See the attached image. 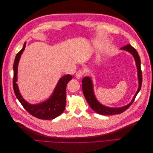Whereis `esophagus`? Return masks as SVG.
Returning <instances> with one entry per match:
<instances>
[{"label":"esophagus","mask_w":153,"mask_h":153,"mask_svg":"<svg viewBox=\"0 0 153 153\" xmlns=\"http://www.w3.org/2000/svg\"><path fill=\"white\" fill-rule=\"evenodd\" d=\"M84 71H82V70H78L76 73V78H77V79H80V78H81L83 76H84Z\"/></svg>","instance_id":"1"}]
</instances>
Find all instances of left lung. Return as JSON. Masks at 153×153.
Here are the masks:
<instances>
[{"label":"left lung","mask_w":153,"mask_h":153,"mask_svg":"<svg viewBox=\"0 0 153 153\" xmlns=\"http://www.w3.org/2000/svg\"><path fill=\"white\" fill-rule=\"evenodd\" d=\"M121 49L128 51L129 52H130L133 55L134 58H135L137 69H138V76L139 87H138L137 93L135 94V96H134V98L130 103L121 108H109L100 104L98 101H97L93 93V90H92V84L91 78L89 77H87V76L84 77L82 81V91H83V92H84V95L88 103H89V105L92 108V109L98 114H100L101 115H114V114H119L124 112V111L126 110L133 103V101H135V99L136 98L137 94L138 93V92L140 91L141 89L142 83V70H141V67H140V59L139 55H138V53L137 52L135 48H134L131 45H127L126 46H124V47H121Z\"/></svg>","instance_id":"8db88e82"}]
</instances>
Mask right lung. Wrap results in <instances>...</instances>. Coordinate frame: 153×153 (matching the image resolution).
Masks as SVG:
<instances>
[{
	"mask_svg": "<svg viewBox=\"0 0 153 153\" xmlns=\"http://www.w3.org/2000/svg\"><path fill=\"white\" fill-rule=\"evenodd\" d=\"M26 43H24V47L18 52L15 59L13 64V90L16 96L17 99L19 100L20 103L27 112L32 116L40 119L50 120L55 119L61 115L65 109L66 106V85L69 81L72 79L71 75H66L62 76L59 80L58 84L55 87L53 94L50 98L45 102L38 105H30L22 98L19 92L17 84V67L19 62L21 55L25 48Z\"/></svg>",
	"mask_w": 153,
	"mask_h": 153,
	"instance_id": "1",
	"label": "right lung"
}]
</instances>
